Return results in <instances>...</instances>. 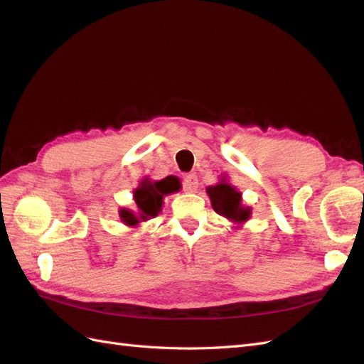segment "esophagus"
Returning a JSON list of instances; mask_svg holds the SVG:
<instances>
[{
  "mask_svg": "<svg viewBox=\"0 0 364 364\" xmlns=\"http://www.w3.org/2000/svg\"><path fill=\"white\" fill-rule=\"evenodd\" d=\"M199 186V181H197L196 174H186L182 181V188L186 193H194Z\"/></svg>",
  "mask_w": 364,
  "mask_h": 364,
  "instance_id": "1",
  "label": "esophagus"
}]
</instances>
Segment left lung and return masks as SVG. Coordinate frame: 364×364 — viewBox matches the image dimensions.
<instances>
[{
	"label": "left lung",
	"mask_w": 364,
	"mask_h": 364,
	"mask_svg": "<svg viewBox=\"0 0 364 364\" xmlns=\"http://www.w3.org/2000/svg\"><path fill=\"white\" fill-rule=\"evenodd\" d=\"M206 193L211 197L214 211L234 222H246L250 215V209L241 206V193L235 191L229 183H218L209 186Z\"/></svg>",
	"instance_id": "1"
}]
</instances>
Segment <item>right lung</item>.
<instances>
[{"label": "right lung", "instance_id": "add662e5", "mask_svg": "<svg viewBox=\"0 0 364 364\" xmlns=\"http://www.w3.org/2000/svg\"><path fill=\"white\" fill-rule=\"evenodd\" d=\"M181 188V182L174 176H167V178L159 182H149L144 181L141 183L139 188L135 191L134 197L139 209V217L129 209H123L119 213L121 220L129 226H134L141 220H147L149 217H155L161 211L162 206V197L170 193L178 191Z\"/></svg>", "mask_w": 364, "mask_h": 364}]
</instances>
